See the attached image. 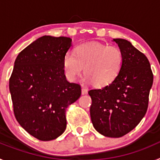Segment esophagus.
Listing matches in <instances>:
<instances>
[{
  "label": "esophagus",
  "mask_w": 160,
  "mask_h": 160,
  "mask_svg": "<svg viewBox=\"0 0 160 160\" xmlns=\"http://www.w3.org/2000/svg\"><path fill=\"white\" fill-rule=\"evenodd\" d=\"M88 93V90L87 88H85V87H82V94H87Z\"/></svg>",
  "instance_id": "esophagus-1"
}]
</instances>
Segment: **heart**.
Returning <instances> with one entry per match:
<instances>
[{"instance_id":"heart-1","label":"heart","mask_w":160,"mask_h":160,"mask_svg":"<svg viewBox=\"0 0 160 160\" xmlns=\"http://www.w3.org/2000/svg\"><path fill=\"white\" fill-rule=\"evenodd\" d=\"M122 63L123 55L118 46L98 42L77 46L74 54L67 52L63 58V69L68 80L75 81L84 67L86 80L97 87L113 82L119 74Z\"/></svg>"}]
</instances>
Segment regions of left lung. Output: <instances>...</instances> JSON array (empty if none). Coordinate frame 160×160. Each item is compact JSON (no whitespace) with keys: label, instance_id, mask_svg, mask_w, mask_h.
Returning <instances> with one entry per match:
<instances>
[{"label":"left lung","instance_id":"1","mask_svg":"<svg viewBox=\"0 0 160 160\" xmlns=\"http://www.w3.org/2000/svg\"><path fill=\"white\" fill-rule=\"evenodd\" d=\"M123 55L118 77L108 86L89 90L92 103L90 118L96 131L119 138L143 118L148 107L153 73L148 58L124 39H114Z\"/></svg>","mask_w":160,"mask_h":160}]
</instances>
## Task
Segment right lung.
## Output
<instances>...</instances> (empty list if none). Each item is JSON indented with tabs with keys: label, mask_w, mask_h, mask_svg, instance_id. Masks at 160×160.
I'll use <instances>...</instances> for the list:
<instances>
[{
	"label": "right lung",
	"mask_w": 160,
	"mask_h": 160,
	"mask_svg": "<svg viewBox=\"0 0 160 160\" xmlns=\"http://www.w3.org/2000/svg\"><path fill=\"white\" fill-rule=\"evenodd\" d=\"M71 41L43 36L20 52L14 62L9 78L14 115L39 140H53L64 132L66 109L81 96V86L69 82L63 69Z\"/></svg>",
	"instance_id": "1"
}]
</instances>
